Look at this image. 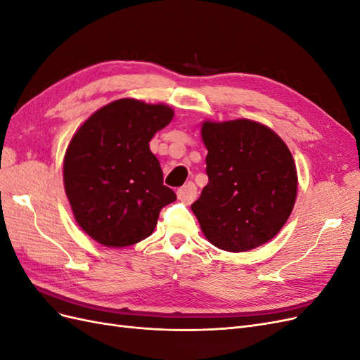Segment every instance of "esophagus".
I'll return each mask as SVG.
<instances>
[{
	"mask_svg": "<svg viewBox=\"0 0 360 360\" xmlns=\"http://www.w3.org/2000/svg\"><path fill=\"white\" fill-rule=\"evenodd\" d=\"M177 197L180 201H183L184 204H191L195 198H197V188H195L193 183H188L181 186L177 191Z\"/></svg>",
	"mask_w": 360,
	"mask_h": 360,
	"instance_id": "esophagus-1",
	"label": "esophagus"
}]
</instances>
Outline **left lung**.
I'll return each mask as SVG.
<instances>
[{
	"label": "left lung",
	"mask_w": 360,
	"mask_h": 360,
	"mask_svg": "<svg viewBox=\"0 0 360 360\" xmlns=\"http://www.w3.org/2000/svg\"><path fill=\"white\" fill-rule=\"evenodd\" d=\"M207 176L191 209L213 246L245 252L271 240L297 197V169L282 138L266 124L237 118L201 124Z\"/></svg>",
	"instance_id": "1"
}]
</instances>
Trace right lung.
Wrapping results in <instances>:
<instances>
[{"instance_id": "right-lung-1", "label": "right lung", "mask_w": 360, "mask_h": 360, "mask_svg": "<svg viewBox=\"0 0 360 360\" xmlns=\"http://www.w3.org/2000/svg\"><path fill=\"white\" fill-rule=\"evenodd\" d=\"M172 117L165 103L124 97L97 110L72 136L64 191L76 224L94 242L124 248L144 240L162 207L177 200L148 146Z\"/></svg>"}]
</instances>
